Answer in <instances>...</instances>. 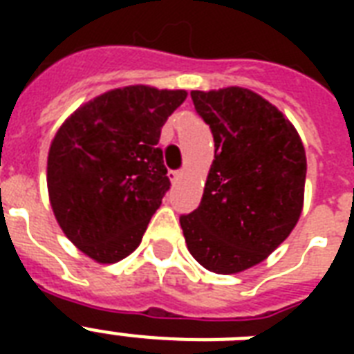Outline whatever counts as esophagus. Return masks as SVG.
I'll list each match as a JSON object with an SVG mask.
<instances>
[{
	"label": "esophagus",
	"instance_id": "34e87169",
	"mask_svg": "<svg viewBox=\"0 0 354 354\" xmlns=\"http://www.w3.org/2000/svg\"><path fill=\"white\" fill-rule=\"evenodd\" d=\"M182 174H183V172H180V171H171V172H169V180H171L172 183L178 182V180L182 178Z\"/></svg>",
	"mask_w": 354,
	"mask_h": 354
}]
</instances>
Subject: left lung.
<instances>
[{"mask_svg": "<svg viewBox=\"0 0 354 354\" xmlns=\"http://www.w3.org/2000/svg\"><path fill=\"white\" fill-rule=\"evenodd\" d=\"M209 124L215 160L198 209L180 216L189 252L205 270L239 274L263 263L303 211L307 156L288 119L239 86L191 91Z\"/></svg>", "mask_w": 354, "mask_h": 354, "instance_id": "obj_1", "label": "left lung"}]
</instances>
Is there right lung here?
I'll return each mask as SVG.
<instances>
[{"label": "right lung", "mask_w": 354, "mask_h": 354, "mask_svg": "<svg viewBox=\"0 0 354 354\" xmlns=\"http://www.w3.org/2000/svg\"><path fill=\"white\" fill-rule=\"evenodd\" d=\"M185 99V90L122 86L84 102L55 133L49 204L64 235L95 263H119L139 246L171 185L161 128Z\"/></svg>", "instance_id": "obj_1"}]
</instances>
